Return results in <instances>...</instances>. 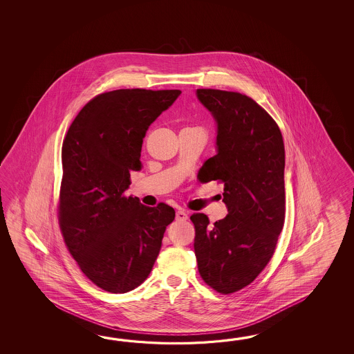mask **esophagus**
I'll use <instances>...</instances> for the list:
<instances>
[{
  "mask_svg": "<svg viewBox=\"0 0 354 354\" xmlns=\"http://www.w3.org/2000/svg\"><path fill=\"white\" fill-rule=\"evenodd\" d=\"M176 218H177L178 221H186L188 218V215L186 214V211L178 210L176 212Z\"/></svg>",
  "mask_w": 354,
  "mask_h": 354,
  "instance_id": "esophagus-1",
  "label": "esophagus"
}]
</instances>
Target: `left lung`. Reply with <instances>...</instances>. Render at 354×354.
Segmentation results:
<instances>
[{"label": "left lung", "mask_w": 354, "mask_h": 354, "mask_svg": "<svg viewBox=\"0 0 354 354\" xmlns=\"http://www.w3.org/2000/svg\"><path fill=\"white\" fill-rule=\"evenodd\" d=\"M216 122V156L201 182H224L225 218L210 224L194 214L196 259L203 281L220 294L248 286L270 262L285 221V145L277 124L238 92L197 90Z\"/></svg>", "instance_id": "obj_1"}]
</instances>
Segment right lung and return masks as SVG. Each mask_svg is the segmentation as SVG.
I'll list each match as a JSON object with an SVG mask.
<instances>
[{"mask_svg": "<svg viewBox=\"0 0 354 354\" xmlns=\"http://www.w3.org/2000/svg\"><path fill=\"white\" fill-rule=\"evenodd\" d=\"M180 90H116L91 100L62 148L59 224L71 254L102 290L125 294L149 276L174 210L124 196L143 138Z\"/></svg>", "mask_w": 354, "mask_h": 354, "instance_id": "1", "label": "right lung"}]
</instances>
